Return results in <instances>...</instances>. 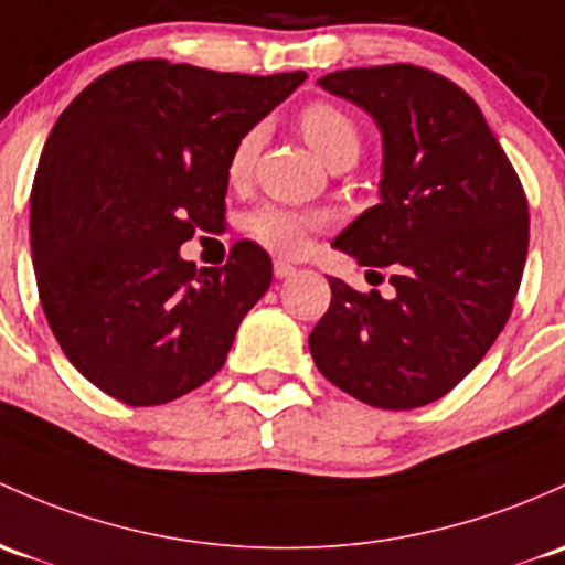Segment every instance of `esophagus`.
<instances>
[{
	"label": "esophagus",
	"mask_w": 565,
	"mask_h": 565,
	"mask_svg": "<svg viewBox=\"0 0 565 565\" xmlns=\"http://www.w3.org/2000/svg\"><path fill=\"white\" fill-rule=\"evenodd\" d=\"M296 275V266L288 260H275V277L277 280H290Z\"/></svg>",
	"instance_id": "34e87169"
}]
</instances>
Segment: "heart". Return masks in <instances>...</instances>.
I'll list each match as a JSON object with an SVG mask.
<instances>
[{
  "instance_id": "1",
  "label": "heart",
  "mask_w": 565,
  "mask_h": 565,
  "mask_svg": "<svg viewBox=\"0 0 565 565\" xmlns=\"http://www.w3.org/2000/svg\"><path fill=\"white\" fill-rule=\"evenodd\" d=\"M299 126L309 148L329 167L339 161L355 163L358 153H361V131H358V124L342 107L329 105V102H315V105L305 107ZM260 139H264L260 126H253V129H247L245 135L236 139L226 163V174L234 185L245 183L247 174H250ZM245 226L247 234L258 245L269 247V250L299 253L307 247L312 232L323 226V217L312 215V212H296L288 207H277V204H264V207L253 210L247 215Z\"/></svg>"
}]
</instances>
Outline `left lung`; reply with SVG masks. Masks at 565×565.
I'll return each mask as SVG.
<instances>
[{"instance_id": "8db88e82", "label": "left lung", "mask_w": 565, "mask_h": 565, "mask_svg": "<svg viewBox=\"0 0 565 565\" xmlns=\"http://www.w3.org/2000/svg\"><path fill=\"white\" fill-rule=\"evenodd\" d=\"M318 86L372 115L382 135L380 204L337 239L358 266L391 269V296L329 277L309 333L326 380L380 409L450 393L495 342L527 256L523 185L477 102L423 66L342 70Z\"/></svg>"}]
</instances>
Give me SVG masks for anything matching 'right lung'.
<instances>
[{"label":"right lung","instance_id":"obj_1","mask_svg":"<svg viewBox=\"0 0 565 565\" xmlns=\"http://www.w3.org/2000/svg\"><path fill=\"white\" fill-rule=\"evenodd\" d=\"M305 81L148 58L58 115L32 188L34 275L64 355L107 396L167 404L221 372L271 258L242 239L196 269L180 245L221 226L236 139Z\"/></svg>","mask_w":565,"mask_h":565}]
</instances>
